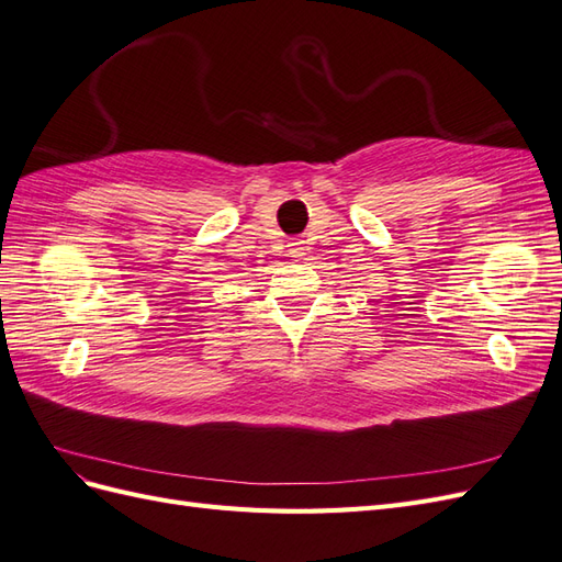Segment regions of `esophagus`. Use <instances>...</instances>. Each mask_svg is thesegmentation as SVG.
<instances>
[{
  "label": "esophagus",
  "mask_w": 562,
  "mask_h": 562,
  "mask_svg": "<svg viewBox=\"0 0 562 562\" xmlns=\"http://www.w3.org/2000/svg\"><path fill=\"white\" fill-rule=\"evenodd\" d=\"M288 252H291L293 258H300V255H304V241L293 239L291 244H288Z\"/></svg>",
  "instance_id": "esophagus-1"
}]
</instances>
